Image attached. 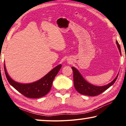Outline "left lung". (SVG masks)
<instances>
[{
	"label": "left lung",
	"instance_id": "obj_1",
	"mask_svg": "<svg viewBox=\"0 0 126 126\" xmlns=\"http://www.w3.org/2000/svg\"><path fill=\"white\" fill-rule=\"evenodd\" d=\"M116 43H117V47L118 48L119 52L121 55V47H120L118 41H116ZM71 69L73 71V80H74V85L75 90L79 94L90 96H95L98 95V94H101V93L109 88L110 86H111L115 83L119 74L118 73L115 78L109 84L103 86H96L91 84L85 80L84 78H83L82 75L76 68L74 67H71Z\"/></svg>",
	"mask_w": 126,
	"mask_h": 126
}]
</instances>
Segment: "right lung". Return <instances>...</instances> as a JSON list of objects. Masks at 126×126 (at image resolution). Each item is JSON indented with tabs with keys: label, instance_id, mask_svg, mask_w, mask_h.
<instances>
[{
	"label": "right lung",
	"instance_id": "right-lung-1",
	"mask_svg": "<svg viewBox=\"0 0 126 126\" xmlns=\"http://www.w3.org/2000/svg\"><path fill=\"white\" fill-rule=\"evenodd\" d=\"M61 66V64L57 65L43 78L36 82L23 84L16 82L9 77L5 68V63H4L5 76L9 84L25 97L32 98L41 97L49 92L53 79L56 76Z\"/></svg>",
	"mask_w": 126,
	"mask_h": 126
}]
</instances>
